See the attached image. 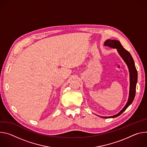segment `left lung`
Masks as SVG:
<instances>
[{"instance_id":"obj_1","label":"left lung","mask_w":147,"mask_h":147,"mask_svg":"<svg viewBox=\"0 0 147 147\" xmlns=\"http://www.w3.org/2000/svg\"><path fill=\"white\" fill-rule=\"evenodd\" d=\"M105 45L113 48H116L117 51L121 57L123 59L124 62L126 63L128 68L129 72V91L128 101L124 107V108L117 115L110 116V117H102L103 118H115L119 116L120 115L127 109V108L131 105L134 99L136 92V85L137 82V71L136 69L134 61L132 56L129 53L128 51L124 49L120 42L117 40H107L105 42Z\"/></svg>"}]
</instances>
